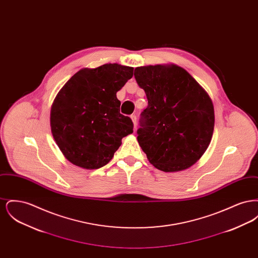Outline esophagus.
Instances as JSON below:
<instances>
[{
    "mask_svg": "<svg viewBox=\"0 0 258 258\" xmlns=\"http://www.w3.org/2000/svg\"><path fill=\"white\" fill-rule=\"evenodd\" d=\"M131 118H132V120H133V123H134V125H135V128L136 130V127H137V118H136V116H135V115H132V116H131Z\"/></svg>",
    "mask_w": 258,
    "mask_h": 258,
    "instance_id": "obj_1",
    "label": "esophagus"
}]
</instances>
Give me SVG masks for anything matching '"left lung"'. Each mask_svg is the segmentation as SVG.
<instances>
[{"label": "left lung", "mask_w": 258, "mask_h": 258, "mask_svg": "<svg viewBox=\"0 0 258 258\" xmlns=\"http://www.w3.org/2000/svg\"><path fill=\"white\" fill-rule=\"evenodd\" d=\"M135 77L148 99L137 131L148 160L164 172L190 167L213 136L215 112L208 94L176 64L138 67Z\"/></svg>", "instance_id": "obj_1"}]
</instances>
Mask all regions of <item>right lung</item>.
Listing matches in <instances>:
<instances>
[{"mask_svg":"<svg viewBox=\"0 0 258 258\" xmlns=\"http://www.w3.org/2000/svg\"><path fill=\"white\" fill-rule=\"evenodd\" d=\"M134 75V68L105 63L82 69L62 86L50 112L52 135L73 164L98 169L107 164L134 133V123L120 113L117 92Z\"/></svg>","mask_w":258,"mask_h":258,"instance_id":"right-lung-1","label":"right lung"}]
</instances>
